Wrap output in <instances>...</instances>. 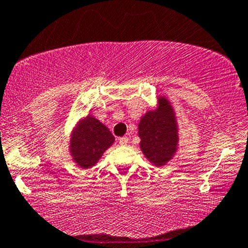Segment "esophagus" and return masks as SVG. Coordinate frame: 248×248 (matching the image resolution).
<instances>
[{"label":"esophagus","instance_id":"34e87169","mask_svg":"<svg viewBox=\"0 0 248 248\" xmlns=\"http://www.w3.org/2000/svg\"><path fill=\"white\" fill-rule=\"evenodd\" d=\"M118 142H119V144H121V145H126L127 143H129V138L125 137V136H124V137L119 138Z\"/></svg>","mask_w":248,"mask_h":248}]
</instances>
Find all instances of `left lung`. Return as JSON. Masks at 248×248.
I'll return each mask as SVG.
<instances>
[{"label": "left lung", "instance_id": "left-lung-1", "mask_svg": "<svg viewBox=\"0 0 248 248\" xmlns=\"http://www.w3.org/2000/svg\"><path fill=\"white\" fill-rule=\"evenodd\" d=\"M140 146L146 158L157 167L164 166L177 150V123L172 106L164 97L158 108L149 111L138 124Z\"/></svg>", "mask_w": 248, "mask_h": 248}]
</instances>
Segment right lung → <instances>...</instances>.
I'll return each instance as SVG.
<instances>
[{
	"label": "right lung",
	"mask_w": 248,
	"mask_h": 248,
	"mask_svg": "<svg viewBox=\"0 0 248 248\" xmlns=\"http://www.w3.org/2000/svg\"><path fill=\"white\" fill-rule=\"evenodd\" d=\"M113 142L110 130L94 117L87 116L74 127L70 143L71 155L79 167L89 169L99 161Z\"/></svg>",
	"instance_id": "add662e5"
}]
</instances>
